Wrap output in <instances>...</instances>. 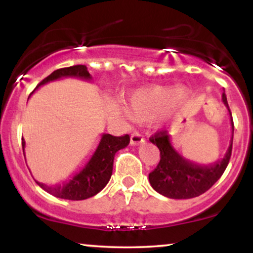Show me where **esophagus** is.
<instances>
[{"instance_id": "obj_1", "label": "esophagus", "mask_w": 253, "mask_h": 253, "mask_svg": "<svg viewBox=\"0 0 253 253\" xmlns=\"http://www.w3.org/2000/svg\"><path fill=\"white\" fill-rule=\"evenodd\" d=\"M145 143V138L141 136V133L139 132H133L131 134V145H133V146H137V145H140V144H144Z\"/></svg>"}]
</instances>
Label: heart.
<instances>
[{"label": "heart", "instance_id": "heart-1", "mask_svg": "<svg viewBox=\"0 0 253 253\" xmlns=\"http://www.w3.org/2000/svg\"><path fill=\"white\" fill-rule=\"evenodd\" d=\"M190 93L177 86H153L140 88L130 94L126 109L131 119L138 122H147L160 116L175 101L184 102Z\"/></svg>", "mask_w": 253, "mask_h": 253}]
</instances>
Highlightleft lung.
Wrapping results in <instances>:
<instances>
[{
	"label": "left lung",
	"instance_id": "1",
	"mask_svg": "<svg viewBox=\"0 0 253 253\" xmlns=\"http://www.w3.org/2000/svg\"><path fill=\"white\" fill-rule=\"evenodd\" d=\"M222 101L230 115L231 138L229 147L221 160L207 166L186 160L172 147L170 137L165 130L150 138L152 143L160 150V162L148 175L152 188L155 191L172 199L195 198L206 192L222 176L229 164L234 137L233 117L224 92L222 93Z\"/></svg>",
	"mask_w": 253,
	"mask_h": 253
}]
</instances>
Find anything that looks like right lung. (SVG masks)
I'll return each mask as SVG.
<instances>
[{"instance_id": "right-lung-1", "label": "right lung", "mask_w": 253, "mask_h": 253, "mask_svg": "<svg viewBox=\"0 0 253 253\" xmlns=\"http://www.w3.org/2000/svg\"><path fill=\"white\" fill-rule=\"evenodd\" d=\"M64 77H76L85 79V81H91L92 79L86 65H74V67L57 69V70L51 72L47 78H44L34 88V91L39 88L40 86L47 84V83ZM129 143V134L115 137L112 136V134L103 133L98 147H96L95 152L93 153L87 164L84 166V168L81 171L72 176L69 181L53 186H48L43 183L36 181L37 184L40 188H42L44 191L57 197V198L69 200H84L91 198V197L95 196L96 193L101 191L107 185V183L109 182L113 174L114 157H115L116 152L126 147ZM22 145L24 157H25V140L23 138Z\"/></svg>"}]
</instances>
